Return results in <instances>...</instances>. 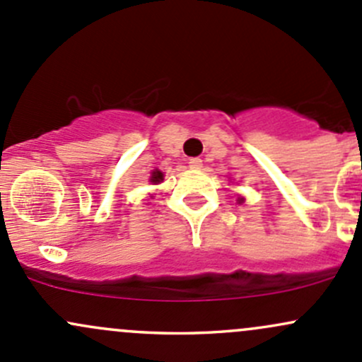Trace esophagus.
Here are the masks:
<instances>
[{"label":"esophagus","mask_w":362,"mask_h":362,"mask_svg":"<svg viewBox=\"0 0 362 362\" xmlns=\"http://www.w3.org/2000/svg\"><path fill=\"white\" fill-rule=\"evenodd\" d=\"M189 167H192V169H200L202 167V158H198V157H193V158H189Z\"/></svg>","instance_id":"obj_1"}]
</instances>
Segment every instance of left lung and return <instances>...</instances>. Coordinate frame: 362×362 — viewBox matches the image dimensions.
<instances>
[{
  "label": "left lung",
  "instance_id": "8db88e82",
  "mask_svg": "<svg viewBox=\"0 0 362 362\" xmlns=\"http://www.w3.org/2000/svg\"><path fill=\"white\" fill-rule=\"evenodd\" d=\"M242 200H243V198H242ZM242 200H240V202H242Z\"/></svg>",
  "mask_w": 362,
  "mask_h": 362
}]
</instances>
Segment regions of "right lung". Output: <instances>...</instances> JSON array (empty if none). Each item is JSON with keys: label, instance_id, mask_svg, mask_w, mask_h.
<instances>
[{"label": "right lung", "instance_id": "right-lung-1", "mask_svg": "<svg viewBox=\"0 0 362 362\" xmlns=\"http://www.w3.org/2000/svg\"><path fill=\"white\" fill-rule=\"evenodd\" d=\"M164 181V174L160 173V170H153L150 176V182H153V185H158V182Z\"/></svg>", "mask_w": 362, "mask_h": 362}]
</instances>
